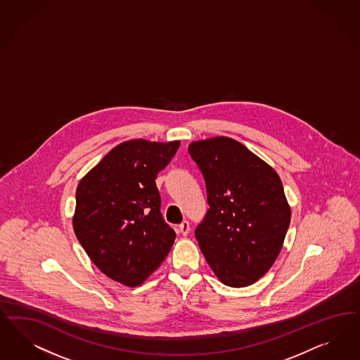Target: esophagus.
<instances>
[{"label":"esophagus","mask_w":360,"mask_h":360,"mask_svg":"<svg viewBox=\"0 0 360 360\" xmlns=\"http://www.w3.org/2000/svg\"><path fill=\"white\" fill-rule=\"evenodd\" d=\"M189 229H191V226H189V222H188V221H183V222L179 225V232L181 233L183 236H186V234L189 233Z\"/></svg>","instance_id":"34e87169"}]
</instances>
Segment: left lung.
I'll return each instance as SVG.
<instances>
[{
  "label": "left lung",
  "instance_id": "8db88e82",
  "mask_svg": "<svg viewBox=\"0 0 360 360\" xmlns=\"http://www.w3.org/2000/svg\"><path fill=\"white\" fill-rule=\"evenodd\" d=\"M188 152L201 171L209 209L195 231L222 283L244 288L274 264L290 225L277 172L231 138L195 141Z\"/></svg>",
  "mask_w": 360,
  "mask_h": 360
}]
</instances>
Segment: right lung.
Wrapping results in <instances>:
<instances>
[{"label": "right lung", "mask_w": 360, "mask_h": 360, "mask_svg": "<svg viewBox=\"0 0 360 360\" xmlns=\"http://www.w3.org/2000/svg\"><path fill=\"white\" fill-rule=\"evenodd\" d=\"M180 141H124L108 152L77 188L74 232L98 269L138 286L160 266L176 233L164 221L156 176Z\"/></svg>", "instance_id": "obj_1"}]
</instances>
